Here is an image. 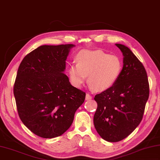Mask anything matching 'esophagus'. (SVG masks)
Masks as SVG:
<instances>
[{"instance_id":"esophagus-1","label":"esophagus","mask_w":160,"mask_h":160,"mask_svg":"<svg viewBox=\"0 0 160 160\" xmlns=\"http://www.w3.org/2000/svg\"><path fill=\"white\" fill-rule=\"evenodd\" d=\"M91 99H92V96H90V95H89L88 93H86V100H91Z\"/></svg>"}]
</instances>
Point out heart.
<instances>
[{
    "instance_id": "1",
    "label": "heart",
    "mask_w": 160,
    "mask_h": 160,
    "mask_svg": "<svg viewBox=\"0 0 160 160\" xmlns=\"http://www.w3.org/2000/svg\"><path fill=\"white\" fill-rule=\"evenodd\" d=\"M78 62L69 67V75L74 86L79 87L86 82L97 91L112 86L121 75L123 63L118 56L102 50H83L77 56Z\"/></svg>"
}]
</instances>
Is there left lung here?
Segmentation results:
<instances>
[{
	"label": "left lung",
	"mask_w": 160,
	"mask_h": 160,
	"mask_svg": "<svg viewBox=\"0 0 160 160\" xmlns=\"http://www.w3.org/2000/svg\"><path fill=\"white\" fill-rule=\"evenodd\" d=\"M124 55L123 69L117 82L95 96L98 107L95 128L101 138L118 142L138 127L149 98V83L142 64L128 47L117 43Z\"/></svg>",
	"instance_id": "1"
}]
</instances>
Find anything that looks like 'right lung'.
<instances>
[{
  "mask_svg": "<svg viewBox=\"0 0 160 160\" xmlns=\"http://www.w3.org/2000/svg\"><path fill=\"white\" fill-rule=\"evenodd\" d=\"M74 45L41 46L24 58L14 84L18 114L36 136L52 138L72 125L86 93L71 85L64 74Z\"/></svg>",
  "mask_w": 160,
  "mask_h": 160,
  "instance_id": "obj_1",
  "label": "right lung"
}]
</instances>
